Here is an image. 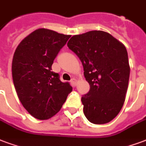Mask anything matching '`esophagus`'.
<instances>
[{"mask_svg":"<svg viewBox=\"0 0 146 146\" xmlns=\"http://www.w3.org/2000/svg\"><path fill=\"white\" fill-rule=\"evenodd\" d=\"M71 83H72V85H73V86H75V85H76V80L74 79V78H72V79L71 80Z\"/></svg>","mask_w":146,"mask_h":146,"instance_id":"esophagus-1","label":"esophagus"}]
</instances>
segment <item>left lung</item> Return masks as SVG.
Returning <instances> with one entry per match:
<instances>
[{
    "label": "left lung",
    "instance_id": "8db88e82",
    "mask_svg": "<svg viewBox=\"0 0 146 146\" xmlns=\"http://www.w3.org/2000/svg\"><path fill=\"white\" fill-rule=\"evenodd\" d=\"M67 45L82 61L89 83V92L82 97L85 117L93 124L108 123L125 99L130 74L126 48L102 31L72 36Z\"/></svg>",
    "mask_w": 146,
    "mask_h": 146
}]
</instances>
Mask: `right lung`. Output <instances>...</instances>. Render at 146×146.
I'll return each mask as SVG.
<instances>
[{
    "label": "right lung",
    "instance_id": "add662e5",
    "mask_svg": "<svg viewBox=\"0 0 146 146\" xmlns=\"http://www.w3.org/2000/svg\"><path fill=\"white\" fill-rule=\"evenodd\" d=\"M71 35L40 28L17 46L12 61V77L19 100L29 113L45 120L58 113L72 87L51 72L54 60Z\"/></svg>",
    "mask_w": 146,
    "mask_h": 146
}]
</instances>
